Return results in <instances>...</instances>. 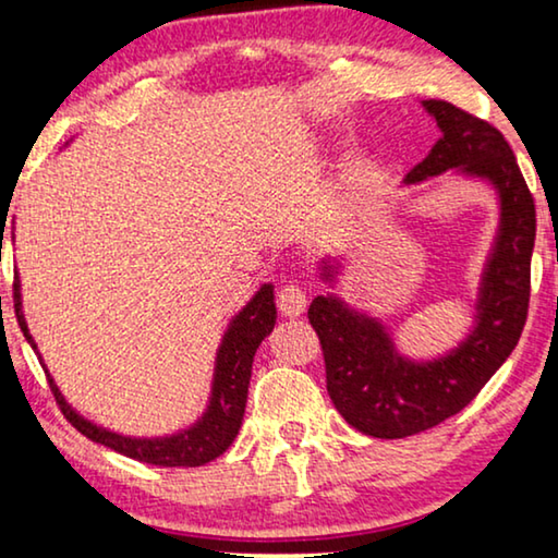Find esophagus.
<instances>
[{
	"label": "esophagus",
	"instance_id": "obj_1",
	"mask_svg": "<svg viewBox=\"0 0 558 558\" xmlns=\"http://www.w3.org/2000/svg\"><path fill=\"white\" fill-rule=\"evenodd\" d=\"M277 302H279V312L284 317H300L304 307H307V296H304L302 289L294 284L281 287L277 294Z\"/></svg>",
	"mask_w": 558,
	"mask_h": 558
}]
</instances>
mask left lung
Instances as JSON below:
<instances>
[{"label": "left lung", "instance_id": "left-lung-1", "mask_svg": "<svg viewBox=\"0 0 558 558\" xmlns=\"http://www.w3.org/2000/svg\"><path fill=\"white\" fill-rule=\"evenodd\" d=\"M437 121L439 142L407 174V185L452 170L480 180L498 197V228L480 274L475 315L464 338L429 361L399 353L391 327L350 307L340 294H319L310 304L325 355L327 393L342 418L378 439H403L454 416L475 399L521 340L531 296V254L536 208L506 136L487 121L447 101H422ZM342 262L325 256L319 279L338 287Z\"/></svg>", "mask_w": 558, "mask_h": 558}]
</instances>
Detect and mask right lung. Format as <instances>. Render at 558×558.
Instances as JSON below:
<instances>
[{"instance_id": "1", "label": "right lung", "mask_w": 558, "mask_h": 558, "mask_svg": "<svg viewBox=\"0 0 558 558\" xmlns=\"http://www.w3.org/2000/svg\"><path fill=\"white\" fill-rule=\"evenodd\" d=\"M7 226V223H4ZM4 233V228H2ZM4 239V235H2ZM14 239V235H12ZM14 312H17V323L25 332V338L33 350H37L33 335L27 330L25 312H22V294H20V277H14ZM277 325V304H274V284H262V289L251 296L239 315L228 323V330L220 340L216 353V368H213L210 399L205 407L203 416H197L185 429L165 434V437H126V434L111 432L106 426H98L90 418L81 416L65 396L60 393L56 380L48 373L50 388L56 393L68 422L78 429L83 437H88L96 445H104L113 452L132 457L136 462L157 464V468H201V464L216 460L233 445L235 434L241 429L243 411H246L248 399V380L251 365H254L256 348ZM43 361V357H40Z\"/></svg>"}]
</instances>
